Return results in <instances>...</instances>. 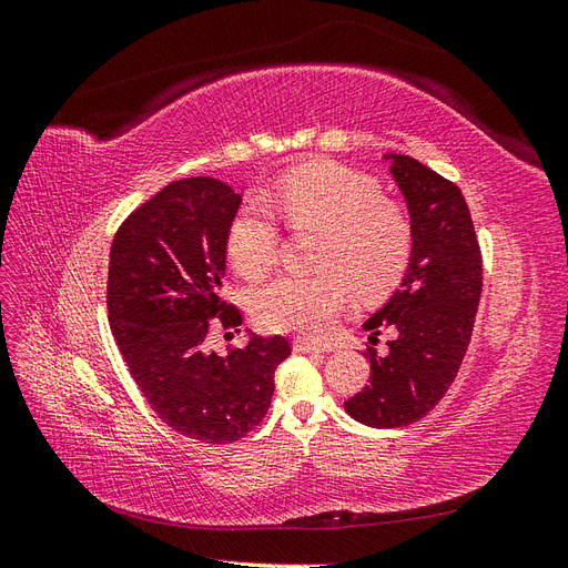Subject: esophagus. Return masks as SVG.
Masks as SVG:
<instances>
[{"label": "esophagus", "instance_id": "34e87169", "mask_svg": "<svg viewBox=\"0 0 568 568\" xmlns=\"http://www.w3.org/2000/svg\"><path fill=\"white\" fill-rule=\"evenodd\" d=\"M294 351L296 353H329V348L326 346H320V343H313L307 338H296L294 341Z\"/></svg>", "mask_w": 568, "mask_h": 568}]
</instances>
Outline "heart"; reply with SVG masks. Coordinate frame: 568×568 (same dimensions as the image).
Returning <instances> with one entry per match:
<instances>
[{"mask_svg":"<svg viewBox=\"0 0 568 568\" xmlns=\"http://www.w3.org/2000/svg\"><path fill=\"white\" fill-rule=\"evenodd\" d=\"M267 201L294 230L324 232L320 265L326 272L284 274L257 291L253 313L265 329L324 336L351 296L346 273L363 294H379L400 280L412 227L374 180L338 163H307L274 182ZM225 246L246 280H261L274 267L280 230L265 201L248 199L236 211Z\"/></svg>","mask_w":568,"mask_h":568,"instance_id":"1","label":"heart"}]
</instances>
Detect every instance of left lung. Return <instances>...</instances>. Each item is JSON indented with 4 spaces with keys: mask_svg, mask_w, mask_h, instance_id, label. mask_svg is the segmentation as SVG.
<instances>
[{
    "mask_svg": "<svg viewBox=\"0 0 568 568\" xmlns=\"http://www.w3.org/2000/svg\"><path fill=\"white\" fill-rule=\"evenodd\" d=\"M388 173L409 211L412 251L400 286L365 324L376 343L395 332L386 355L369 357V386L343 403L374 428L415 424L448 393L471 341L484 286L474 222L459 186L424 163L386 153Z\"/></svg>",
    "mask_w": 568,
    "mask_h": 568,
    "instance_id": "left-lung-1",
    "label": "left lung"
}]
</instances>
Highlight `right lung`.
<instances>
[{
    "label": "right lung",
    "instance_id": "obj_1",
    "mask_svg": "<svg viewBox=\"0 0 568 568\" xmlns=\"http://www.w3.org/2000/svg\"><path fill=\"white\" fill-rule=\"evenodd\" d=\"M239 205L215 178L168 184L120 225L109 261V322L134 384L173 432L217 445L263 422L274 369L291 355L284 336L251 334L227 355L205 348L213 317L242 324L222 301Z\"/></svg>",
    "mask_w": 568,
    "mask_h": 568
}]
</instances>
